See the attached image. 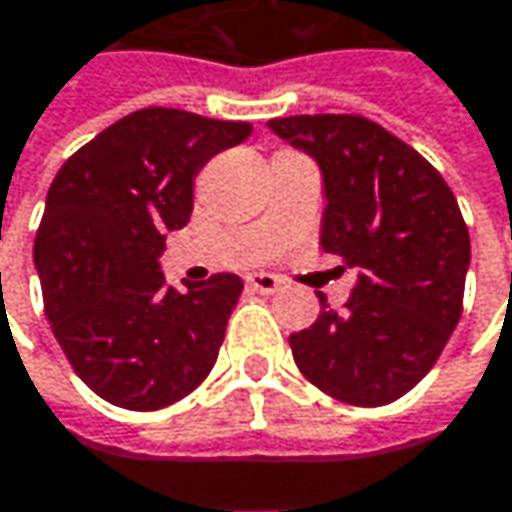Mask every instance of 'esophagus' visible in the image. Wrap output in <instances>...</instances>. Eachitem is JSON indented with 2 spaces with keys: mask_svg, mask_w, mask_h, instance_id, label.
Masks as SVG:
<instances>
[{
  "mask_svg": "<svg viewBox=\"0 0 512 512\" xmlns=\"http://www.w3.org/2000/svg\"><path fill=\"white\" fill-rule=\"evenodd\" d=\"M246 284H249V290L263 293V296L281 290V278H275V275H269V272H252V275L246 278Z\"/></svg>",
  "mask_w": 512,
  "mask_h": 512,
  "instance_id": "obj_1",
  "label": "esophagus"
}]
</instances>
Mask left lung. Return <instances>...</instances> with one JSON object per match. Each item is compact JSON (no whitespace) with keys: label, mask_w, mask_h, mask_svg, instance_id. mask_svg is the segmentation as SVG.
<instances>
[{"label":"left lung","mask_w":512,"mask_h":512,"mask_svg":"<svg viewBox=\"0 0 512 512\" xmlns=\"http://www.w3.org/2000/svg\"><path fill=\"white\" fill-rule=\"evenodd\" d=\"M322 169V249L354 266L346 310L290 334L302 375L337 401L381 407L437 363L463 313L469 228L451 187L413 146L357 114L269 119Z\"/></svg>","instance_id":"left-lung-1"}]
</instances>
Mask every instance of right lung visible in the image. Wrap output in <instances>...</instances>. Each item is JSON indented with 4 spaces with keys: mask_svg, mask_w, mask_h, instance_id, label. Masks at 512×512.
<instances>
[{
    "mask_svg": "<svg viewBox=\"0 0 512 512\" xmlns=\"http://www.w3.org/2000/svg\"><path fill=\"white\" fill-rule=\"evenodd\" d=\"M252 122L143 108L64 163L34 237L55 340L75 375L125 410H161L213 369L243 293L231 272L175 290L158 257L193 213V178Z\"/></svg>",
    "mask_w": 512,
    "mask_h": 512,
    "instance_id": "1",
    "label": "right lung"
}]
</instances>
